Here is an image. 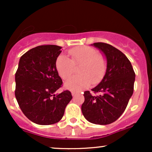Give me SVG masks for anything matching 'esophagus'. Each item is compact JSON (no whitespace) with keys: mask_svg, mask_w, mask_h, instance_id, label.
Wrapping results in <instances>:
<instances>
[{"mask_svg":"<svg viewBox=\"0 0 152 152\" xmlns=\"http://www.w3.org/2000/svg\"><path fill=\"white\" fill-rule=\"evenodd\" d=\"M76 92H75V91H71V94H72V96H74L75 95H76Z\"/></svg>","mask_w":152,"mask_h":152,"instance_id":"obj_1","label":"esophagus"}]
</instances>
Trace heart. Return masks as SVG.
I'll use <instances>...</instances> for the list:
<instances>
[{
	"mask_svg": "<svg viewBox=\"0 0 152 152\" xmlns=\"http://www.w3.org/2000/svg\"><path fill=\"white\" fill-rule=\"evenodd\" d=\"M71 58L61 54L56 61V68L61 78L66 80L74 73L75 66H79V76L69 78L65 87L74 91H81L90 86L91 83L96 84L102 80L106 71V60L95 48L79 46L69 51Z\"/></svg>",
	"mask_w": 152,
	"mask_h": 152,
	"instance_id": "1",
	"label": "heart"
}]
</instances>
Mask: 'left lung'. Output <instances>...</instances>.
I'll return each instance as SVG.
<instances>
[{
    "label": "left lung",
    "mask_w": 152,
    "mask_h": 152,
    "mask_svg": "<svg viewBox=\"0 0 152 152\" xmlns=\"http://www.w3.org/2000/svg\"><path fill=\"white\" fill-rule=\"evenodd\" d=\"M105 56L107 66L102 81L93 89L99 96L84 92L82 114L91 123L106 125L118 119L126 109L134 92L135 81L132 64L121 50L105 43H94Z\"/></svg>",
    "instance_id": "1"
}]
</instances>
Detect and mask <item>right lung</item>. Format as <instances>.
<instances>
[{
  "mask_svg": "<svg viewBox=\"0 0 152 152\" xmlns=\"http://www.w3.org/2000/svg\"><path fill=\"white\" fill-rule=\"evenodd\" d=\"M61 48L56 45L37 46L19 61L15 76V98L24 115L37 124L58 122L72 99L68 90L54 94L63 83L56 68Z\"/></svg>",
  "mask_w": 152,
  "mask_h": 152,
  "instance_id": "add662e5",
  "label": "right lung"
}]
</instances>
